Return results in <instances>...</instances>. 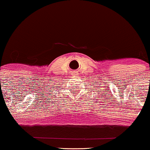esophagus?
<instances>
[{"instance_id": "34e87169", "label": "esophagus", "mask_w": 150, "mask_h": 150, "mask_svg": "<svg viewBox=\"0 0 150 150\" xmlns=\"http://www.w3.org/2000/svg\"><path fill=\"white\" fill-rule=\"evenodd\" d=\"M76 75H77V74H76V73L73 74V76H76Z\"/></svg>"}]
</instances>
